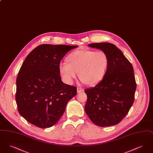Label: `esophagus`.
<instances>
[{
	"label": "esophagus",
	"mask_w": 153,
	"mask_h": 153,
	"mask_svg": "<svg viewBox=\"0 0 153 153\" xmlns=\"http://www.w3.org/2000/svg\"><path fill=\"white\" fill-rule=\"evenodd\" d=\"M77 93H80L81 92L84 91V89L82 88H81L77 87Z\"/></svg>",
	"instance_id": "esophagus-1"
}]
</instances>
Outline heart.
<instances>
[{
	"label": "heart",
	"instance_id": "1",
	"mask_svg": "<svg viewBox=\"0 0 153 153\" xmlns=\"http://www.w3.org/2000/svg\"><path fill=\"white\" fill-rule=\"evenodd\" d=\"M65 62L59 65V72L66 83L71 84L79 72L80 80L89 85L100 82L105 77L109 58L105 51L82 50L71 53Z\"/></svg>",
	"mask_w": 153,
	"mask_h": 153
}]
</instances>
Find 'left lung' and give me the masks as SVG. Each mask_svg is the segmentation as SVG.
<instances>
[{"label": "left lung", "mask_w": 153, "mask_h": 153, "mask_svg": "<svg viewBox=\"0 0 153 153\" xmlns=\"http://www.w3.org/2000/svg\"><path fill=\"white\" fill-rule=\"evenodd\" d=\"M88 46L105 51L109 62L104 79L95 87L85 90V112L97 126L115 125L128 114L134 101L137 84L133 67L114 44L93 43Z\"/></svg>", "instance_id": "left-lung-1"}]
</instances>
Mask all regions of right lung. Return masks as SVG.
<instances>
[{
	"label": "right lung",
	"mask_w": 153,
	"mask_h": 153,
	"mask_svg": "<svg viewBox=\"0 0 153 153\" xmlns=\"http://www.w3.org/2000/svg\"><path fill=\"white\" fill-rule=\"evenodd\" d=\"M77 46L42 44L26 57L16 79V102L19 114L30 123L49 128L62 116L77 88L64 84L59 65Z\"/></svg>",
	"instance_id": "1"
}]
</instances>
